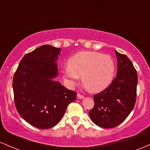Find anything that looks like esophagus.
<instances>
[{"label":"esophagus","mask_w":150,"mask_h":150,"mask_svg":"<svg viewBox=\"0 0 150 150\" xmlns=\"http://www.w3.org/2000/svg\"><path fill=\"white\" fill-rule=\"evenodd\" d=\"M77 98H79V99H82V98H84V96L81 95V94H80V93H78V94H77Z\"/></svg>","instance_id":"34e87169"}]
</instances>
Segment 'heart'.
Wrapping results in <instances>:
<instances>
[{"mask_svg": "<svg viewBox=\"0 0 150 150\" xmlns=\"http://www.w3.org/2000/svg\"><path fill=\"white\" fill-rule=\"evenodd\" d=\"M68 84L73 86L81 76L84 88L92 93L105 90L113 80L115 64L110 55L97 52L83 51L75 54L62 70Z\"/></svg>", "mask_w": 150, "mask_h": 150, "instance_id": "b5f03b06", "label": "heart"}]
</instances>
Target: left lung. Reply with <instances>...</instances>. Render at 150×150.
I'll use <instances>...</instances> for the list:
<instances>
[{"mask_svg": "<svg viewBox=\"0 0 150 150\" xmlns=\"http://www.w3.org/2000/svg\"><path fill=\"white\" fill-rule=\"evenodd\" d=\"M116 77L103 91L93 96L94 107L88 115L96 125L112 128L120 125L132 110L136 101L137 74L132 62L115 51Z\"/></svg>", "mask_w": 150, "mask_h": 150, "instance_id": "8db88e82", "label": "left lung"}]
</instances>
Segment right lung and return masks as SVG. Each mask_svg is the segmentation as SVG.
<instances>
[{"instance_id":"add662e5","label":"right lung","mask_w":150,"mask_h":150,"mask_svg":"<svg viewBox=\"0 0 150 150\" xmlns=\"http://www.w3.org/2000/svg\"><path fill=\"white\" fill-rule=\"evenodd\" d=\"M61 49L45 45L27 54L20 62L13 88L18 113L31 125L49 129L59 122L76 93L59 81L57 59Z\"/></svg>"}]
</instances>
